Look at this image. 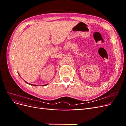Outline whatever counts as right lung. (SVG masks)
Returning a JSON list of instances; mask_svg holds the SVG:
<instances>
[{
    "mask_svg": "<svg viewBox=\"0 0 126 126\" xmlns=\"http://www.w3.org/2000/svg\"><path fill=\"white\" fill-rule=\"evenodd\" d=\"M25 82H26L27 83H28V84H29V85H32V84H31V83H28L27 82H26V81H25ZM48 85V84H46V85H44V86H46V85ZM33 86H36L37 85H33Z\"/></svg>",
    "mask_w": 126,
    "mask_h": 126,
    "instance_id": "obj_1",
    "label": "right lung"
}]
</instances>
